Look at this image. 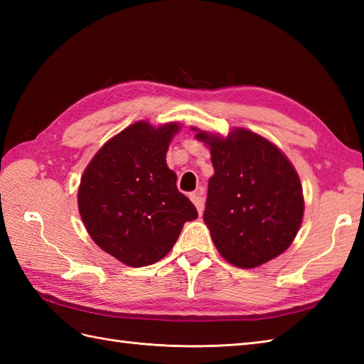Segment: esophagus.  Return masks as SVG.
I'll list each match as a JSON object with an SVG mask.
<instances>
[{"mask_svg": "<svg viewBox=\"0 0 364 364\" xmlns=\"http://www.w3.org/2000/svg\"><path fill=\"white\" fill-rule=\"evenodd\" d=\"M191 200H192V203L196 205L198 214L202 215L203 210H205V200H203L202 194H200V192H196V194H191Z\"/></svg>", "mask_w": 364, "mask_h": 364, "instance_id": "34e87169", "label": "esophagus"}]
</instances>
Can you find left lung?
Here are the masks:
<instances>
[{"label":"left lung","instance_id":"obj_1","mask_svg":"<svg viewBox=\"0 0 364 364\" xmlns=\"http://www.w3.org/2000/svg\"><path fill=\"white\" fill-rule=\"evenodd\" d=\"M196 137L211 149L214 176L203 219L219 253L244 269L283 253L304 218L300 180L291 162L247 129H235L227 139L205 131Z\"/></svg>","mask_w":364,"mask_h":364}]
</instances>
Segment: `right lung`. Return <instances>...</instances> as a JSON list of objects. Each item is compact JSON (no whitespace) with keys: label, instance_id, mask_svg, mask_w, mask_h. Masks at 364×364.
<instances>
[{"label":"right lung","instance_id":"add662e5","mask_svg":"<svg viewBox=\"0 0 364 364\" xmlns=\"http://www.w3.org/2000/svg\"><path fill=\"white\" fill-rule=\"evenodd\" d=\"M175 123L137 122L103 145L81 178V219L98 247L131 267L164 258L196 206L166 164Z\"/></svg>","mask_w":364,"mask_h":364}]
</instances>
